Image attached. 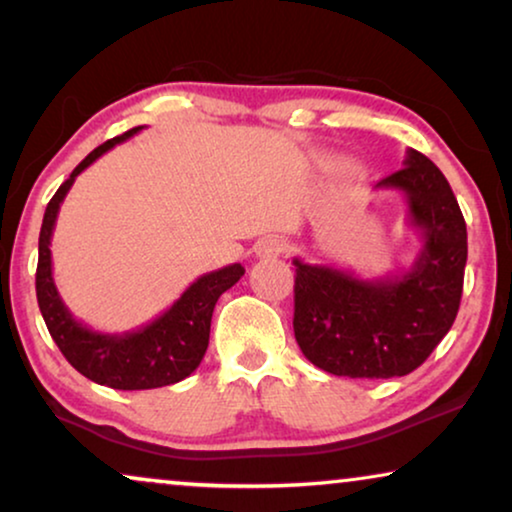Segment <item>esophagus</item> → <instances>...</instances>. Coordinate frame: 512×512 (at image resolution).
I'll use <instances>...</instances> for the list:
<instances>
[{"label": "esophagus", "instance_id": "esophagus-1", "mask_svg": "<svg viewBox=\"0 0 512 512\" xmlns=\"http://www.w3.org/2000/svg\"><path fill=\"white\" fill-rule=\"evenodd\" d=\"M284 254V242L279 237H263L256 242V256L258 258H275Z\"/></svg>", "mask_w": 512, "mask_h": 512}]
</instances>
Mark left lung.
Segmentation results:
<instances>
[{
  "mask_svg": "<svg viewBox=\"0 0 512 512\" xmlns=\"http://www.w3.org/2000/svg\"><path fill=\"white\" fill-rule=\"evenodd\" d=\"M375 188L396 191L422 240L398 275L363 279L293 258V333L314 366L340 377L387 380L422 366L454 324L468 256L466 221L443 172L415 149Z\"/></svg>",
  "mask_w": 512,
  "mask_h": 512,
  "instance_id": "8db88e82",
  "label": "left lung"
}]
</instances>
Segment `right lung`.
I'll return each mask as SVG.
<instances>
[{"mask_svg": "<svg viewBox=\"0 0 512 512\" xmlns=\"http://www.w3.org/2000/svg\"><path fill=\"white\" fill-rule=\"evenodd\" d=\"M142 130L132 128L118 135L95 151H90L69 179L62 184L48 202L44 223L39 233V263H37V300L41 317H44L48 333L65 354V359L86 375L88 380L111 389L137 391L158 389L167 384L181 382L200 366L202 356L209 345V326L216 300L235 282H240L244 268L240 263L207 272L195 279L181 296L174 300L170 310H165L142 328L128 333H100L74 319V314L62 303L58 286L53 282L51 261V237L62 200L72 188L74 179L104 156L116 144L125 142Z\"/></svg>", "mask_w": 512, "mask_h": 512, "instance_id": "1", "label": "right lung"}]
</instances>
